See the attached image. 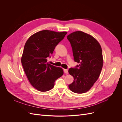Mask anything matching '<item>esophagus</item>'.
<instances>
[{"instance_id": "obj_1", "label": "esophagus", "mask_w": 122, "mask_h": 122, "mask_svg": "<svg viewBox=\"0 0 122 122\" xmlns=\"http://www.w3.org/2000/svg\"><path fill=\"white\" fill-rule=\"evenodd\" d=\"M64 71L65 74H68V70L67 69H64Z\"/></svg>"}]
</instances>
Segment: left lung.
<instances>
[{
  "mask_svg": "<svg viewBox=\"0 0 122 122\" xmlns=\"http://www.w3.org/2000/svg\"><path fill=\"white\" fill-rule=\"evenodd\" d=\"M72 48L74 60L79 65L69 69L74 77L69 85L71 91L82 94L89 91L98 79L103 64L101 47L92 36L81 31L67 36Z\"/></svg>",
  "mask_w": 122,
  "mask_h": 122,
  "instance_id": "1",
  "label": "left lung"
}]
</instances>
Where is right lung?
<instances>
[{"instance_id":"right-lung-1","label":"right lung","mask_w":122,"mask_h":122,"mask_svg":"<svg viewBox=\"0 0 122 122\" xmlns=\"http://www.w3.org/2000/svg\"><path fill=\"white\" fill-rule=\"evenodd\" d=\"M67 32L44 30L32 35L26 42L21 62L29 82L40 92L49 91L64 74L61 68L47 62L57 44Z\"/></svg>"}]
</instances>
